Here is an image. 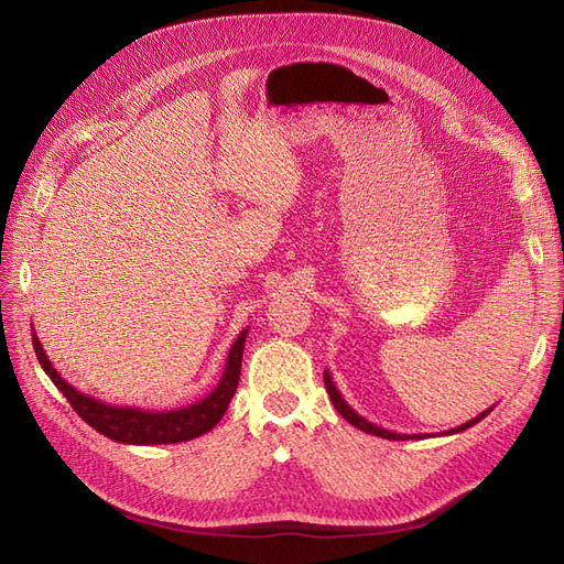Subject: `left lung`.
<instances>
[{"label": "left lung", "instance_id": "8db88e82", "mask_svg": "<svg viewBox=\"0 0 564 564\" xmlns=\"http://www.w3.org/2000/svg\"><path fill=\"white\" fill-rule=\"evenodd\" d=\"M324 388H327V392H329V398H332V402H334V406H336V412L344 416L350 425H355L357 431H365V433H369V435H377V437H383V440H421V437H431V435H400V433H392V431H386V429H381V425H377V423H371V421H367L365 416H360L355 412V409L344 400V395H340L338 392V388H336V383L332 381V373L324 369ZM491 412V406L489 409H485L482 414H477L475 419H470V421H466V423H460V425H456V429H452V431H447V433H440V435H454V433H464V431H468V429H473L475 423H480L487 414Z\"/></svg>", "mask_w": 564, "mask_h": 564}]
</instances>
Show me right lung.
<instances>
[{
  "label": "right lung",
  "instance_id": "right-lung-1",
  "mask_svg": "<svg viewBox=\"0 0 564 564\" xmlns=\"http://www.w3.org/2000/svg\"><path fill=\"white\" fill-rule=\"evenodd\" d=\"M247 334L249 329H242L240 336L235 338L228 352L224 377H220L218 386L209 395L183 409H172V412H145V409L139 406H115L91 395H84L82 390L73 388L51 367L35 332H32V348H35L37 360L48 373V379L54 381V386L63 392L65 400L82 416V421H87L94 431L115 442H122V445H176V442H187L209 433L224 419L237 383H240Z\"/></svg>",
  "mask_w": 564,
  "mask_h": 564
}]
</instances>
